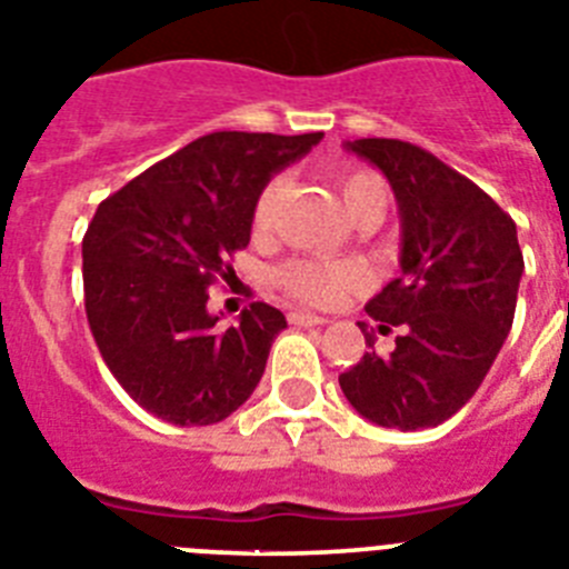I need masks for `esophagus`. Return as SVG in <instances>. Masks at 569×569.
<instances>
[{
  "mask_svg": "<svg viewBox=\"0 0 569 569\" xmlns=\"http://www.w3.org/2000/svg\"><path fill=\"white\" fill-rule=\"evenodd\" d=\"M288 322L299 325V328H319V325H325V319L317 313H305V310H290Z\"/></svg>",
  "mask_w": 569,
  "mask_h": 569,
  "instance_id": "esophagus-1",
  "label": "esophagus"
}]
</instances>
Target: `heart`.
<instances>
[{
    "label": "heart",
    "instance_id": "obj_1",
    "mask_svg": "<svg viewBox=\"0 0 569 569\" xmlns=\"http://www.w3.org/2000/svg\"><path fill=\"white\" fill-rule=\"evenodd\" d=\"M337 189L342 198V207L351 221H362V218H373L382 221L388 207V189L380 174L371 169H345L337 174ZM281 192V178H273L256 198V210H252V230L264 236L273 224L276 201ZM276 281L288 296H293L296 302L313 305V308H328L337 305L345 293L362 288L366 284V273L357 264L339 261V264H328V261H310L296 259L281 264L276 270Z\"/></svg>",
    "mask_w": 569,
    "mask_h": 569
}]
</instances>
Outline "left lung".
I'll list each match as a JSON object with an SVG mask.
<instances>
[{"label":"left lung","mask_w":569,"mask_h":569,"mask_svg":"<svg viewBox=\"0 0 569 569\" xmlns=\"http://www.w3.org/2000/svg\"><path fill=\"white\" fill-rule=\"evenodd\" d=\"M380 169L400 207V276L366 305L395 351L339 373L359 415L386 429H431L480 388L512 328L523 256L516 221L469 178L406 140L345 143Z\"/></svg>","instance_id":"obj_1"}]
</instances>
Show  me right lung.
Listing matches in <instances>:
<instances>
[{
  "instance_id": "obj_1",
  "label": "right lung",
  "mask_w": 569,
  "mask_h": 569,
  "mask_svg": "<svg viewBox=\"0 0 569 569\" xmlns=\"http://www.w3.org/2000/svg\"><path fill=\"white\" fill-rule=\"evenodd\" d=\"M319 140L203 134L97 207L82 238L86 317L114 380L149 415L212 426L256 391L284 313L252 302L224 331L207 290L250 244L267 181Z\"/></svg>"
}]
</instances>
